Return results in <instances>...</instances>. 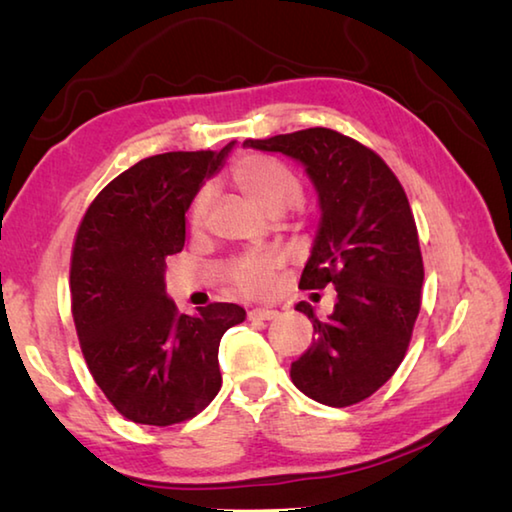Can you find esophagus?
Returning a JSON list of instances; mask_svg holds the SVG:
<instances>
[{
	"label": "esophagus",
	"instance_id": "esophagus-1",
	"mask_svg": "<svg viewBox=\"0 0 512 512\" xmlns=\"http://www.w3.org/2000/svg\"><path fill=\"white\" fill-rule=\"evenodd\" d=\"M247 317H249L251 321H270V319L279 317V312L270 310V308H254V310H249Z\"/></svg>",
	"mask_w": 512,
	"mask_h": 512
}]
</instances>
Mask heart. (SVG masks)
<instances>
[{"instance_id":"b5f03b06","label":"heart","mask_w":512,"mask_h":512,"mask_svg":"<svg viewBox=\"0 0 512 512\" xmlns=\"http://www.w3.org/2000/svg\"><path fill=\"white\" fill-rule=\"evenodd\" d=\"M229 179L238 191L245 193L249 200L263 206L267 213L279 215L299 200L303 184L294 170L283 164L281 159L270 155H245L240 157L229 170ZM213 193L209 186H202L195 193L188 206V227L200 231L211 211ZM285 265L281 251H258V254L240 256L231 265L229 281L238 292L247 297H267L274 290V279Z\"/></svg>"}]
</instances>
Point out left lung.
Listing matches in <instances>:
<instances>
[{
  "label": "left lung",
  "mask_w": 512,
  "mask_h": 512,
  "mask_svg": "<svg viewBox=\"0 0 512 512\" xmlns=\"http://www.w3.org/2000/svg\"><path fill=\"white\" fill-rule=\"evenodd\" d=\"M245 146L283 152L306 166L319 193L321 224L299 288H335V310L292 362V382L328 407L373 396L405 360L420 312L425 267L407 193L384 159L346 134L308 128Z\"/></svg>",
  "instance_id": "1"
}]
</instances>
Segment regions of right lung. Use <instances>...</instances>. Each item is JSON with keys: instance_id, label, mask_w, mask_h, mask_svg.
Returning <instances> with one entry per match:
<instances>
[{"instance_id": "add662e5", "label": "right lung", "mask_w": 512, "mask_h": 512, "mask_svg": "<svg viewBox=\"0 0 512 512\" xmlns=\"http://www.w3.org/2000/svg\"><path fill=\"white\" fill-rule=\"evenodd\" d=\"M222 150L164 152L114 177L78 224L69 288L80 351L132 423L168 427L218 396L220 339L245 321L236 303H209L195 317L166 297V258L182 251L186 211Z\"/></svg>"}]
</instances>
